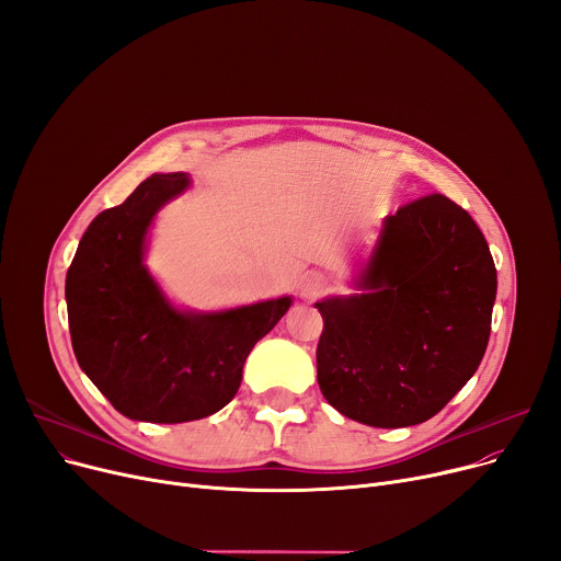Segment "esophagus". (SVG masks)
I'll return each instance as SVG.
<instances>
[{"instance_id": "esophagus-1", "label": "esophagus", "mask_w": 561, "mask_h": 561, "mask_svg": "<svg viewBox=\"0 0 561 561\" xmlns=\"http://www.w3.org/2000/svg\"><path fill=\"white\" fill-rule=\"evenodd\" d=\"M328 288V282L322 275H316V273H309L300 279V296L305 300H316L322 290Z\"/></svg>"}]
</instances>
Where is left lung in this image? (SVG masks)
Masks as SVG:
<instances>
[{
  "label": "left lung",
  "instance_id": "8db88e82",
  "mask_svg": "<svg viewBox=\"0 0 561 561\" xmlns=\"http://www.w3.org/2000/svg\"><path fill=\"white\" fill-rule=\"evenodd\" d=\"M350 284L313 305L322 396L370 427L430 421L486 352L497 275L480 227L446 195L411 202L381 222Z\"/></svg>",
  "mask_w": 561,
  "mask_h": 561
}]
</instances>
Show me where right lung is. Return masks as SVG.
I'll return each mask as SVG.
<instances>
[{
  "label": "right lung",
  "mask_w": 561,
  "mask_h": 561,
  "mask_svg": "<svg viewBox=\"0 0 561 561\" xmlns=\"http://www.w3.org/2000/svg\"><path fill=\"white\" fill-rule=\"evenodd\" d=\"M188 188L186 172L145 180L88 225L66 277L81 370L123 416L140 423H186L220 411L239 391L256 341L293 305L282 296L197 311L165 296L145 254L157 214Z\"/></svg>",
  "instance_id": "1"
}]
</instances>
